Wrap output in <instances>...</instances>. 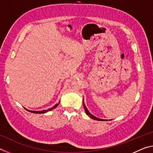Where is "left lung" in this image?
I'll return each mask as SVG.
<instances>
[{"instance_id": "1", "label": "left lung", "mask_w": 153, "mask_h": 153, "mask_svg": "<svg viewBox=\"0 0 153 153\" xmlns=\"http://www.w3.org/2000/svg\"><path fill=\"white\" fill-rule=\"evenodd\" d=\"M83 105H84V109H85V111H86V114L88 115H89L90 117H91L92 119H93V120H98V121H104V120H101V119H98V118H97V117H94V115H92V114H90V112L88 111V109H87V108H86V106H85V104H84V101H83Z\"/></svg>"}]
</instances>
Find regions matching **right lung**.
<instances>
[{
	"label": "right lung",
	"instance_id": "obj_1",
	"mask_svg": "<svg viewBox=\"0 0 153 153\" xmlns=\"http://www.w3.org/2000/svg\"><path fill=\"white\" fill-rule=\"evenodd\" d=\"M59 102H60V101H59V103H57V104H56L55 106H54V107H53L51 108H48V109H47V110H43V111H30V110H27V109H26V108H25V109H26L27 111H29V112H31V113H45L48 112V111H51V110H53V108H56V107H57V106L59 105Z\"/></svg>",
	"mask_w": 153,
	"mask_h": 153
}]
</instances>
